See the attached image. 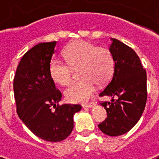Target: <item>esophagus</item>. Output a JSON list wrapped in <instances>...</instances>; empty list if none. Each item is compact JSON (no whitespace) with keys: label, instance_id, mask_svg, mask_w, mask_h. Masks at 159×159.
<instances>
[{"label":"esophagus","instance_id":"esophagus-1","mask_svg":"<svg viewBox=\"0 0 159 159\" xmlns=\"http://www.w3.org/2000/svg\"><path fill=\"white\" fill-rule=\"evenodd\" d=\"M94 102H90L88 104H82V107H84V108H92V107L94 106Z\"/></svg>","mask_w":159,"mask_h":159}]
</instances>
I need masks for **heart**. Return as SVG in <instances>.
I'll list each match as a JSON object with an SVG mask.
<instances>
[{"label":"heart","instance_id":"b5f03b06","mask_svg":"<svg viewBox=\"0 0 159 159\" xmlns=\"http://www.w3.org/2000/svg\"><path fill=\"white\" fill-rule=\"evenodd\" d=\"M66 62L53 58L49 62V74L56 83L69 85L72 81L73 69H79L82 78L71 85L65 92L68 102H87L96 91L97 84L102 86L111 80L115 67L111 51L85 40L72 42L62 51Z\"/></svg>","mask_w":159,"mask_h":159}]
</instances>
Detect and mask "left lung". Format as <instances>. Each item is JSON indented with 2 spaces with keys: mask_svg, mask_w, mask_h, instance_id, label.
Here are the masks:
<instances>
[{
  "mask_svg": "<svg viewBox=\"0 0 159 159\" xmlns=\"http://www.w3.org/2000/svg\"><path fill=\"white\" fill-rule=\"evenodd\" d=\"M110 50L115 60L113 77L100 97H111L102 102L107 118L98 125L109 136L129 131L140 119L147 101V75L134 51L116 39H111Z\"/></svg>",
  "mask_w": 159,
  "mask_h": 159,
  "instance_id": "8db88e82",
  "label": "left lung"
}]
</instances>
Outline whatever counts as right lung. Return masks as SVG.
I'll return each instance as SVG.
<instances>
[{"instance_id": "add662e5", "label": "right lung", "mask_w": 159, "mask_h": 159, "mask_svg": "<svg viewBox=\"0 0 159 159\" xmlns=\"http://www.w3.org/2000/svg\"><path fill=\"white\" fill-rule=\"evenodd\" d=\"M57 42L40 43L27 51L14 77L16 111L29 129L49 142H60L73 129V116L80 105H58L62 93L49 74ZM54 108V110L52 109Z\"/></svg>"}]
</instances>
